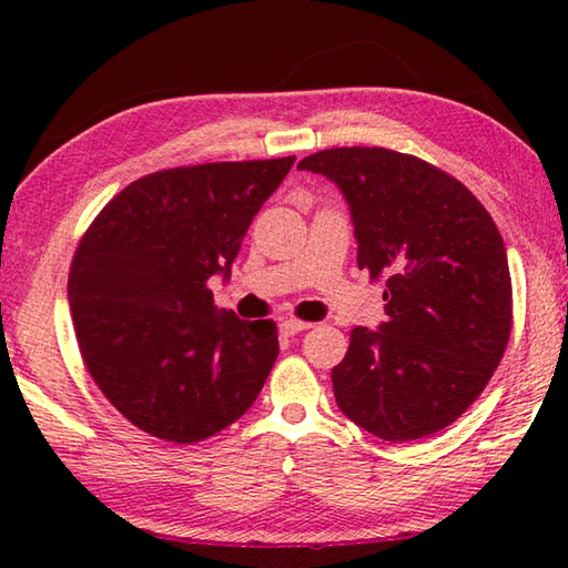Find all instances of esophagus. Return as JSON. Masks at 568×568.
I'll return each instance as SVG.
<instances>
[{"label": "esophagus", "mask_w": 568, "mask_h": 568, "mask_svg": "<svg viewBox=\"0 0 568 568\" xmlns=\"http://www.w3.org/2000/svg\"><path fill=\"white\" fill-rule=\"evenodd\" d=\"M313 323H305V321H297V318H283L281 321V333H285V335H295V333H301V331H307L311 328Z\"/></svg>", "instance_id": "obj_1"}]
</instances>
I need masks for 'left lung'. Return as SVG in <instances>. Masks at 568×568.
<instances>
[{
	"instance_id": "8db88e82",
	"label": "left lung",
	"mask_w": 568,
	"mask_h": 568,
	"mask_svg": "<svg viewBox=\"0 0 568 568\" xmlns=\"http://www.w3.org/2000/svg\"><path fill=\"white\" fill-rule=\"evenodd\" d=\"M343 190L358 267L386 277L381 331L353 328L333 393L355 426L416 440L450 426L491 381L514 323L501 233L464 182L386 148H333L297 162Z\"/></svg>"
}]
</instances>
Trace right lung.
Listing matches in <instances>:
<instances>
[{
    "mask_svg": "<svg viewBox=\"0 0 568 568\" xmlns=\"http://www.w3.org/2000/svg\"><path fill=\"white\" fill-rule=\"evenodd\" d=\"M295 158L158 170L118 192L74 250L67 297L92 381L132 426L197 444L253 406L277 358L273 321L220 313L250 223Z\"/></svg>",
    "mask_w": 568,
    "mask_h": 568,
    "instance_id": "add662e5",
    "label": "right lung"
}]
</instances>
